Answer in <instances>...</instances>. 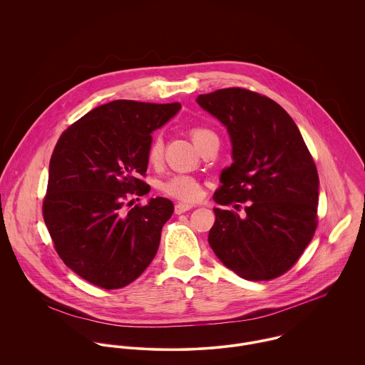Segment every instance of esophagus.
Segmentation results:
<instances>
[{"instance_id": "obj_1", "label": "esophagus", "mask_w": 365, "mask_h": 365, "mask_svg": "<svg viewBox=\"0 0 365 365\" xmlns=\"http://www.w3.org/2000/svg\"><path fill=\"white\" fill-rule=\"evenodd\" d=\"M192 208V205L191 204H185V202H178V204H175V208H174V212L177 213V215H181V213H184V212H187V210H190V209Z\"/></svg>"}]
</instances>
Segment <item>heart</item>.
I'll list each match as a JSON object with an SVG mask.
<instances>
[{
    "instance_id": "1",
    "label": "heart",
    "mask_w": 365,
    "mask_h": 365,
    "mask_svg": "<svg viewBox=\"0 0 365 365\" xmlns=\"http://www.w3.org/2000/svg\"><path fill=\"white\" fill-rule=\"evenodd\" d=\"M215 133L209 130L207 128L197 126L191 130L192 140L195 142L197 146H200L207 138L213 136ZM163 160V138L160 135H155L150 140L149 149H148V161L152 165H158ZM160 190L163 194L170 195L173 198L192 202L201 198L202 195V188L200 181L188 174H174L165 178L160 184Z\"/></svg>"
}]
</instances>
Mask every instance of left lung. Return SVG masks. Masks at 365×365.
Wrapping results in <instances>:
<instances>
[{
  "label": "left lung",
  "mask_w": 365,
  "mask_h": 365,
  "mask_svg": "<svg viewBox=\"0 0 365 365\" xmlns=\"http://www.w3.org/2000/svg\"><path fill=\"white\" fill-rule=\"evenodd\" d=\"M227 129L233 163L220 174L209 246L239 277L268 281L287 272L317 226L319 175L302 135L287 110L246 88L197 98Z\"/></svg>",
  "instance_id": "1"
}]
</instances>
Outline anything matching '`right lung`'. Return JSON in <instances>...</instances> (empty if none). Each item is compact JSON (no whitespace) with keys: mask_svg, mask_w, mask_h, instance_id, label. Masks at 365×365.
I'll return each instance as SVG.
<instances>
[{"mask_svg":"<svg viewBox=\"0 0 365 365\" xmlns=\"http://www.w3.org/2000/svg\"><path fill=\"white\" fill-rule=\"evenodd\" d=\"M180 109V103L116 100L94 108L58 138L43 219L60 259L90 284L126 287L155 259L173 202L157 197L128 212L123 205L150 191L140 175L152 132Z\"/></svg>","mask_w":365,"mask_h":365,"instance_id":"add662e5","label":"right lung"}]
</instances>
